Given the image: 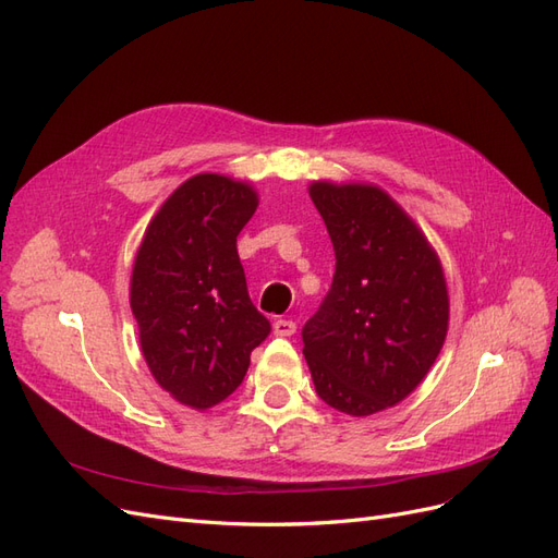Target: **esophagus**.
Segmentation results:
<instances>
[{
  "mask_svg": "<svg viewBox=\"0 0 558 558\" xmlns=\"http://www.w3.org/2000/svg\"><path fill=\"white\" fill-rule=\"evenodd\" d=\"M295 328H298L295 320H291V318H279V320H275V324H272V330L279 337H291L295 332Z\"/></svg>",
  "mask_w": 558,
  "mask_h": 558,
  "instance_id": "obj_1",
  "label": "esophagus"
}]
</instances>
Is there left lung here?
Listing matches in <instances>:
<instances>
[{"mask_svg": "<svg viewBox=\"0 0 558 558\" xmlns=\"http://www.w3.org/2000/svg\"><path fill=\"white\" fill-rule=\"evenodd\" d=\"M335 275L302 342L318 398L369 416L428 375L449 326L442 265L424 232L377 185L314 181Z\"/></svg>", "mask_w": 558, "mask_h": 558, "instance_id": "left-lung-1", "label": "left lung"}]
</instances>
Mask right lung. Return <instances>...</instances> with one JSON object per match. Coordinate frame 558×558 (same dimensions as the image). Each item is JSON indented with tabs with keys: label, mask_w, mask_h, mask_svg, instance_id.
<instances>
[{
	"label": "right lung",
	"mask_w": 558,
	"mask_h": 558,
	"mask_svg": "<svg viewBox=\"0 0 558 558\" xmlns=\"http://www.w3.org/2000/svg\"><path fill=\"white\" fill-rule=\"evenodd\" d=\"M258 207L244 181L197 174L148 223L130 279L144 361L181 404L209 410L238 388L269 335L253 307L238 234Z\"/></svg>",
	"instance_id": "1"
}]
</instances>
